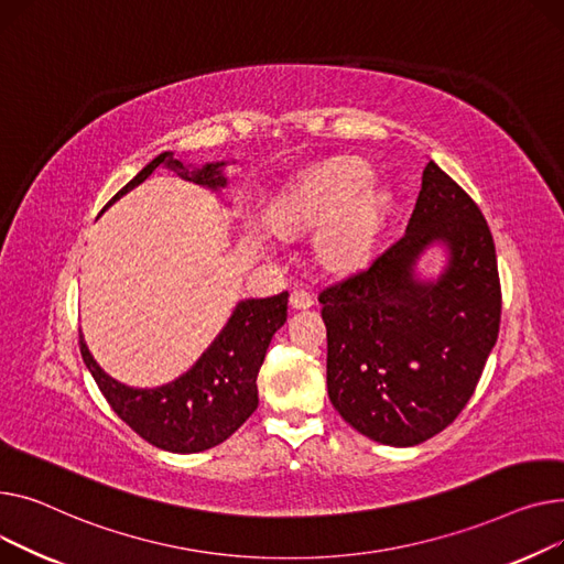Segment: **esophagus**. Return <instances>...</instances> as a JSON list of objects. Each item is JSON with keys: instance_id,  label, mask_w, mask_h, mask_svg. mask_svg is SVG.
Masks as SVG:
<instances>
[{"instance_id": "34e87169", "label": "esophagus", "mask_w": 564, "mask_h": 564, "mask_svg": "<svg viewBox=\"0 0 564 564\" xmlns=\"http://www.w3.org/2000/svg\"><path fill=\"white\" fill-rule=\"evenodd\" d=\"M289 303H291L293 310H307V307L314 305V297H312L310 291H305V289H293V291H291V297H289Z\"/></svg>"}]
</instances>
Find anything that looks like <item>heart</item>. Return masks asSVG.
<instances>
[{"label":"heart","instance_id":"obj_1","mask_svg":"<svg viewBox=\"0 0 564 564\" xmlns=\"http://www.w3.org/2000/svg\"><path fill=\"white\" fill-rule=\"evenodd\" d=\"M369 171L352 161H327L297 175L271 203L269 218L280 231L316 227L314 250L323 267L350 271L376 250L391 207V193L369 184Z\"/></svg>","mask_w":564,"mask_h":564}]
</instances>
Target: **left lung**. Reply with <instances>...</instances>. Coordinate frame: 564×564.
Wrapping results in <instances>:
<instances>
[{"label":"left lung","instance_id":"left-lung-1","mask_svg":"<svg viewBox=\"0 0 564 564\" xmlns=\"http://www.w3.org/2000/svg\"><path fill=\"white\" fill-rule=\"evenodd\" d=\"M433 242L449 263L415 278ZM327 327V395L357 433L416 446L465 410L499 337L501 282L487 220L435 161H427L405 235L318 293Z\"/></svg>","mask_w":564,"mask_h":564}]
</instances>
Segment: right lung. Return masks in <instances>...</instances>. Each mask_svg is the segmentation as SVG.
<instances>
[{
	"label": "right lung",
	"mask_w": 564,
	"mask_h": 564,
	"mask_svg": "<svg viewBox=\"0 0 564 564\" xmlns=\"http://www.w3.org/2000/svg\"><path fill=\"white\" fill-rule=\"evenodd\" d=\"M159 165L212 191H220L227 184L223 175L225 161L191 169L173 159V152H161L111 197L102 212L145 182ZM286 303L289 291L241 301L203 357L177 380L154 389H134L107 376L93 359L84 337H79V350L111 410L139 437L161 451L200 453L237 433L257 410V376L273 335L286 321Z\"/></svg>",
	"instance_id": "add662e5"
}]
</instances>
